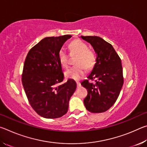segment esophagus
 I'll return each instance as SVG.
<instances>
[{
	"instance_id": "obj_1",
	"label": "esophagus",
	"mask_w": 147,
	"mask_h": 147,
	"mask_svg": "<svg viewBox=\"0 0 147 147\" xmlns=\"http://www.w3.org/2000/svg\"><path fill=\"white\" fill-rule=\"evenodd\" d=\"M76 84H77V87H78V88H79V87L81 86V84H80V82H76Z\"/></svg>"
}]
</instances>
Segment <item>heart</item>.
<instances>
[{
    "label": "heart",
    "instance_id": "1",
    "mask_svg": "<svg viewBox=\"0 0 147 147\" xmlns=\"http://www.w3.org/2000/svg\"><path fill=\"white\" fill-rule=\"evenodd\" d=\"M71 54H76L77 57L74 61L76 66L69 69L65 73L66 78L78 80L86 73V69L90 71L94 67L96 63V54L94 51L88 49V46L84 41L75 39L69 45ZM59 59L61 66L67 69L69 66V57L66 51L61 49L58 54Z\"/></svg>",
    "mask_w": 147,
    "mask_h": 147
}]
</instances>
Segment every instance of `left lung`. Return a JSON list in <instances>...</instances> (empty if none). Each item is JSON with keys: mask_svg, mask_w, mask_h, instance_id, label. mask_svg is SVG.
Segmentation results:
<instances>
[{"mask_svg": "<svg viewBox=\"0 0 147 147\" xmlns=\"http://www.w3.org/2000/svg\"><path fill=\"white\" fill-rule=\"evenodd\" d=\"M81 38L91 45L96 54L95 65L88 76V79H95L96 83H89L88 80L81 83L88 89L84 105L91 113H102L115 104L123 85L121 58L113 46L100 37Z\"/></svg>", "mask_w": 147, "mask_h": 147, "instance_id": "obj_1", "label": "left lung"}]
</instances>
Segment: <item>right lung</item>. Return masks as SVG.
<instances>
[{"instance_id": "right-lung-1", "label": "right lung", "mask_w": 147, "mask_h": 147, "mask_svg": "<svg viewBox=\"0 0 147 147\" xmlns=\"http://www.w3.org/2000/svg\"><path fill=\"white\" fill-rule=\"evenodd\" d=\"M71 37L44 38L30 50L25 59L22 74L24 91L32 108L44 118L64 115L76 89L74 80L62 83L64 74L58 56L63 45Z\"/></svg>"}]
</instances>
